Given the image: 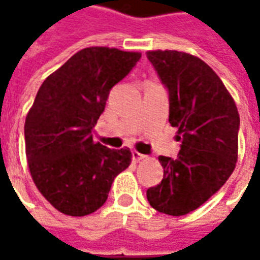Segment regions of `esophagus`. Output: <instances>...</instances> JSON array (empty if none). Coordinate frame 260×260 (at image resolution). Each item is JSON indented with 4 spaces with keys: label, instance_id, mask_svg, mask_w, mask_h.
<instances>
[{
    "label": "esophagus",
    "instance_id": "1",
    "mask_svg": "<svg viewBox=\"0 0 260 260\" xmlns=\"http://www.w3.org/2000/svg\"><path fill=\"white\" fill-rule=\"evenodd\" d=\"M143 158H146V156H145V154H141V153L136 152V150H134V152H132V160H134L135 163L141 161V160H143Z\"/></svg>",
    "mask_w": 260,
    "mask_h": 260
}]
</instances>
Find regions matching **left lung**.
<instances>
[{"label":"left lung","mask_w":260,"mask_h":260,"mask_svg":"<svg viewBox=\"0 0 260 260\" xmlns=\"http://www.w3.org/2000/svg\"><path fill=\"white\" fill-rule=\"evenodd\" d=\"M169 89L171 126L181 150L160 156L163 180L146 192L153 209L170 216L193 212L225 184L238 158L240 114L233 96L209 65L182 51H147Z\"/></svg>","instance_id":"obj_1"}]
</instances>
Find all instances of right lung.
<instances>
[{"label": "right lung", "mask_w": 260, "mask_h": 260, "mask_svg": "<svg viewBox=\"0 0 260 260\" xmlns=\"http://www.w3.org/2000/svg\"><path fill=\"white\" fill-rule=\"evenodd\" d=\"M141 53L87 47L48 76L26 115L25 145L33 182L58 212L82 217L106 203L114 178L128 169V147L113 150L91 131L114 85Z\"/></svg>", "instance_id": "1"}]
</instances>
